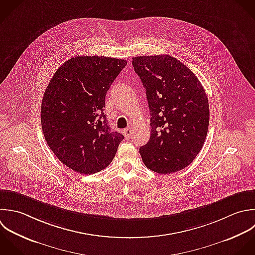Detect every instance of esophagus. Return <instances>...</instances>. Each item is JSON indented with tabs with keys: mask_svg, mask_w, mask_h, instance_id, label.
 Wrapping results in <instances>:
<instances>
[{
	"mask_svg": "<svg viewBox=\"0 0 255 255\" xmlns=\"http://www.w3.org/2000/svg\"><path fill=\"white\" fill-rule=\"evenodd\" d=\"M123 134H124V136H125L126 139H129V138L131 137V135H132V130H131V128L125 129V130L123 131Z\"/></svg>",
	"mask_w": 255,
	"mask_h": 255,
	"instance_id": "obj_1",
	"label": "esophagus"
}]
</instances>
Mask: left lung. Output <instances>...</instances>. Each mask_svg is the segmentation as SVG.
<instances>
[{
  "label": "left lung",
  "mask_w": 255,
  "mask_h": 255,
  "mask_svg": "<svg viewBox=\"0 0 255 255\" xmlns=\"http://www.w3.org/2000/svg\"><path fill=\"white\" fill-rule=\"evenodd\" d=\"M151 114L149 142L140 147L145 166L159 174L188 167L202 150L210 108L205 89L190 68L168 55L133 57Z\"/></svg>",
  "instance_id": "1"
}]
</instances>
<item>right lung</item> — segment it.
I'll use <instances>...</instances> for the list:
<instances>
[{
  "label": "right lung",
  "mask_w": 255,
  "mask_h": 255,
  "mask_svg": "<svg viewBox=\"0 0 255 255\" xmlns=\"http://www.w3.org/2000/svg\"><path fill=\"white\" fill-rule=\"evenodd\" d=\"M127 61L106 56H75L50 79L41 101L45 141L69 169L91 175L112 162L124 136L108 125L106 93Z\"/></svg>",
  "instance_id": "add662e5"
}]
</instances>
